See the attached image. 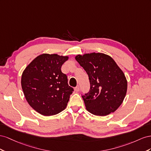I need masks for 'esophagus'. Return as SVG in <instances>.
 <instances>
[{
  "instance_id": "obj_1",
  "label": "esophagus",
  "mask_w": 151,
  "mask_h": 151,
  "mask_svg": "<svg viewBox=\"0 0 151 151\" xmlns=\"http://www.w3.org/2000/svg\"><path fill=\"white\" fill-rule=\"evenodd\" d=\"M75 90H76V92H79L80 91V86L79 85H77L76 87H75Z\"/></svg>"
}]
</instances>
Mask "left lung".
I'll return each mask as SVG.
<instances>
[{"instance_id":"obj_1","label":"left lung","mask_w":151,"mask_h":151,"mask_svg":"<svg viewBox=\"0 0 151 151\" xmlns=\"http://www.w3.org/2000/svg\"><path fill=\"white\" fill-rule=\"evenodd\" d=\"M75 59L89 77L90 91L82 96L86 109L96 116L113 113L122 104L127 91L123 71L113 58L103 53L77 55Z\"/></svg>"}]
</instances>
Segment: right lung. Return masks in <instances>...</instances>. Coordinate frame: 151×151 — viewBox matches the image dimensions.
Segmentation results:
<instances>
[{
	"instance_id": "add662e5",
	"label": "right lung",
	"mask_w": 151,
	"mask_h": 151,
	"mask_svg": "<svg viewBox=\"0 0 151 151\" xmlns=\"http://www.w3.org/2000/svg\"><path fill=\"white\" fill-rule=\"evenodd\" d=\"M68 56L43 54L34 59L21 76V87L29 106L42 115L57 114L66 108L73 88L61 66Z\"/></svg>"
}]
</instances>
